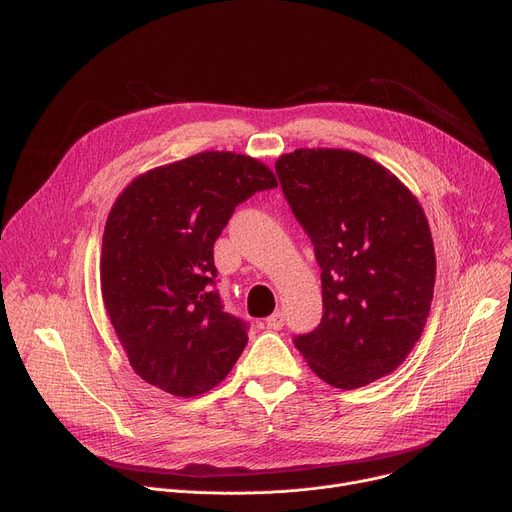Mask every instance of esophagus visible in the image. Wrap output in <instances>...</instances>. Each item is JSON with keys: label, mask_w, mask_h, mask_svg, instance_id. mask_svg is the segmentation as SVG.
I'll use <instances>...</instances> for the list:
<instances>
[{"label": "esophagus", "mask_w": 512, "mask_h": 512, "mask_svg": "<svg viewBox=\"0 0 512 512\" xmlns=\"http://www.w3.org/2000/svg\"><path fill=\"white\" fill-rule=\"evenodd\" d=\"M283 324H285V318H283L281 312H275V314H271V316L265 320V326H267L269 330H281Z\"/></svg>", "instance_id": "esophagus-1"}]
</instances>
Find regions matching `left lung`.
Returning a JSON list of instances; mask_svg holds the SVG:
<instances>
[{"label": "left lung", "instance_id": "left-lung-1", "mask_svg": "<svg viewBox=\"0 0 512 512\" xmlns=\"http://www.w3.org/2000/svg\"><path fill=\"white\" fill-rule=\"evenodd\" d=\"M275 170L322 269V322L296 336V348L336 389L393 373L421 338L435 285L419 200L387 168L350 150H296Z\"/></svg>", "mask_w": 512, "mask_h": 512}]
</instances>
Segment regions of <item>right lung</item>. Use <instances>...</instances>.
Returning a JSON list of instances; mask_svg holds the SVG:
<instances>
[{"mask_svg":"<svg viewBox=\"0 0 512 512\" xmlns=\"http://www.w3.org/2000/svg\"><path fill=\"white\" fill-rule=\"evenodd\" d=\"M259 160L202 152L139 174L103 233L101 294L131 369L174 397L221 383L247 344V324L214 289V241L235 208L275 188Z\"/></svg>","mask_w":512,"mask_h":512,"instance_id":"add662e5","label":"right lung"}]
</instances>
